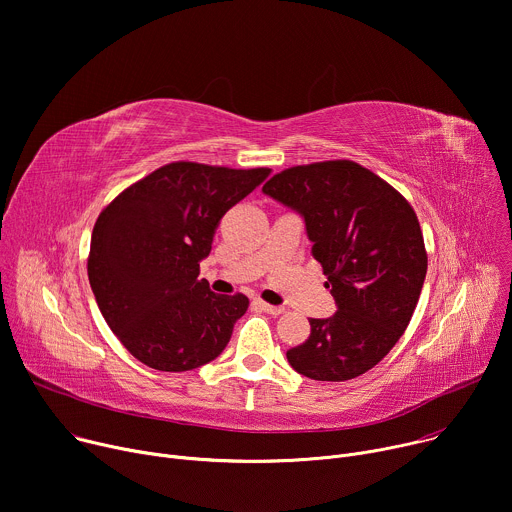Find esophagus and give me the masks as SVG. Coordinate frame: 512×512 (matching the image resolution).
Segmentation results:
<instances>
[{
  "label": "esophagus",
  "mask_w": 512,
  "mask_h": 512,
  "mask_svg": "<svg viewBox=\"0 0 512 512\" xmlns=\"http://www.w3.org/2000/svg\"><path fill=\"white\" fill-rule=\"evenodd\" d=\"M256 305H258V309H262L264 313H268V315H280V313H285V307H276V305H268V303H264V301H256Z\"/></svg>",
  "instance_id": "esophagus-1"
}]
</instances>
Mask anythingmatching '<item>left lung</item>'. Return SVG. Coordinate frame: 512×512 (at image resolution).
Listing matches in <instances>:
<instances>
[{"mask_svg": "<svg viewBox=\"0 0 512 512\" xmlns=\"http://www.w3.org/2000/svg\"><path fill=\"white\" fill-rule=\"evenodd\" d=\"M262 193L303 217L337 307L309 321L311 335L287 352L289 364L327 382L368 372L405 333L425 282L427 254L413 207L352 160L287 168Z\"/></svg>", "mask_w": 512, "mask_h": 512, "instance_id": "8db88e82", "label": "left lung"}]
</instances>
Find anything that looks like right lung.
Returning <instances> with one entry per match:
<instances>
[{"label":"right lung","mask_w":512,"mask_h":512,"mask_svg":"<svg viewBox=\"0 0 512 512\" xmlns=\"http://www.w3.org/2000/svg\"><path fill=\"white\" fill-rule=\"evenodd\" d=\"M270 168L170 162L113 199L97 217L87 262L97 307L124 348L162 372L215 360L248 309L199 276L225 211Z\"/></svg>","instance_id":"1"}]
</instances>
